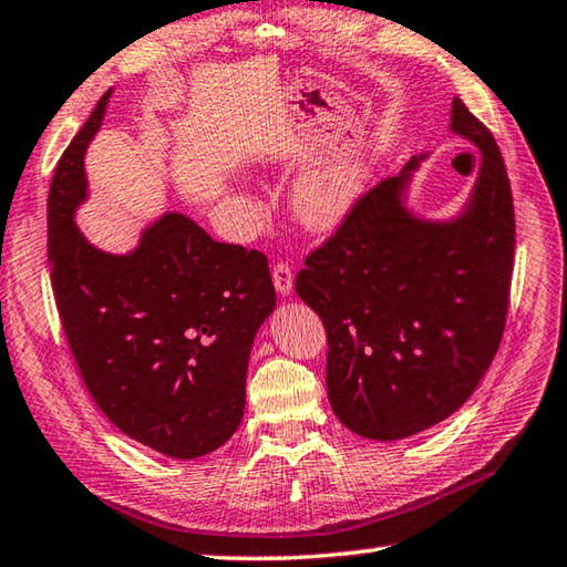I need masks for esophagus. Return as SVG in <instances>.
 I'll return each mask as SVG.
<instances>
[{
  "label": "esophagus",
  "instance_id": "34e87169",
  "mask_svg": "<svg viewBox=\"0 0 567 567\" xmlns=\"http://www.w3.org/2000/svg\"><path fill=\"white\" fill-rule=\"evenodd\" d=\"M271 279H274L276 291H279L281 296L291 293V288H293V269H291V264H288V261H276L274 269H271Z\"/></svg>",
  "mask_w": 567,
  "mask_h": 567
}]
</instances>
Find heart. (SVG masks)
<instances>
[{
	"label": "heart",
	"instance_id": "heart-1",
	"mask_svg": "<svg viewBox=\"0 0 567 567\" xmlns=\"http://www.w3.org/2000/svg\"><path fill=\"white\" fill-rule=\"evenodd\" d=\"M367 169L357 155H344L308 169L293 188V213L298 223L308 230H330L342 220L349 208L357 204Z\"/></svg>",
	"mask_w": 567,
	"mask_h": 567
}]
</instances>
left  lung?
I'll return each instance as SVG.
<instances>
[{"mask_svg": "<svg viewBox=\"0 0 567 567\" xmlns=\"http://www.w3.org/2000/svg\"><path fill=\"white\" fill-rule=\"evenodd\" d=\"M451 131L481 150L468 206L430 223L402 206L420 157L361 194L306 257L296 291L327 332V395L351 432L393 442L471 398L505 332L514 269L512 186L493 133L461 99Z\"/></svg>", "mask_w": 567, "mask_h": 567, "instance_id": "1", "label": "left lung"}]
</instances>
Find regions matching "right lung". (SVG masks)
Wrapping results in <instances>:
<instances>
[{
  "mask_svg": "<svg viewBox=\"0 0 567 567\" xmlns=\"http://www.w3.org/2000/svg\"><path fill=\"white\" fill-rule=\"evenodd\" d=\"M111 90L62 153L48 194L50 281L82 381L106 417L159 454L198 458L243 422L249 349L276 306L269 261L167 213L131 255L74 225L84 150Z\"/></svg>",
  "mask_w": 567,
  "mask_h": 567,
  "instance_id": "right-lung-1",
  "label": "right lung"
}]
</instances>
